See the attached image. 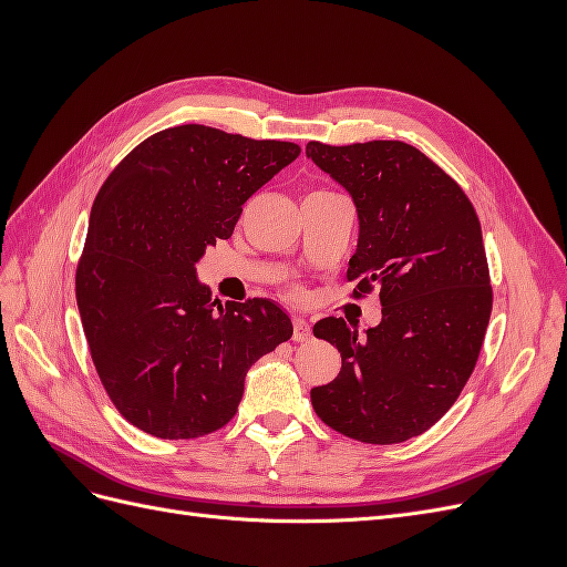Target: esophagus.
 Instances as JSON below:
<instances>
[{
	"instance_id": "obj_1",
	"label": "esophagus",
	"mask_w": 567,
	"mask_h": 567,
	"mask_svg": "<svg viewBox=\"0 0 567 567\" xmlns=\"http://www.w3.org/2000/svg\"><path fill=\"white\" fill-rule=\"evenodd\" d=\"M310 338V323H307L305 319H300V317H296V329H293V340L296 342H302V340H307Z\"/></svg>"
}]
</instances>
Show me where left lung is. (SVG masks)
Returning <instances> with one entry per match:
<instances>
[{
	"instance_id": "obj_1",
	"label": "left lung",
	"mask_w": 567,
	"mask_h": 567,
	"mask_svg": "<svg viewBox=\"0 0 567 567\" xmlns=\"http://www.w3.org/2000/svg\"><path fill=\"white\" fill-rule=\"evenodd\" d=\"M307 158L352 196L359 238L348 281L357 298L375 288L383 305L364 336L346 319L315 323L342 367L312 388V406L359 442L416 437L447 414L483 348L492 286L480 219L463 188L404 142H310Z\"/></svg>"
}]
</instances>
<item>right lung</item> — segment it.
Returning a JSON list of instances; mask_svg holds the SVG:
<instances>
[{
	"instance_id": "obj_1",
	"label": "right lung",
	"mask_w": 567,
	"mask_h": 567,
	"mask_svg": "<svg viewBox=\"0 0 567 567\" xmlns=\"http://www.w3.org/2000/svg\"><path fill=\"white\" fill-rule=\"evenodd\" d=\"M298 156L290 142L179 125L148 136L99 188L75 274L78 310L101 383L140 431L161 440L219 431L248 369L293 336L267 298L217 305L196 265Z\"/></svg>"
}]
</instances>
